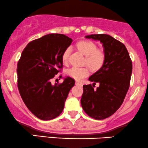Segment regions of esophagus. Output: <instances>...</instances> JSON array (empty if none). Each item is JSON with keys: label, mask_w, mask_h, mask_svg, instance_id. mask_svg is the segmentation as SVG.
Returning a JSON list of instances; mask_svg holds the SVG:
<instances>
[{"label": "esophagus", "mask_w": 148, "mask_h": 148, "mask_svg": "<svg viewBox=\"0 0 148 148\" xmlns=\"http://www.w3.org/2000/svg\"><path fill=\"white\" fill-rule=\"evenodd\" d=\"M76 85H80V86H82V85H83V84H82L81 83H80V82H79V81H76Z\"/></svg>", "instance_id": "34e87169"}]
</instances>
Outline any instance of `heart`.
<instances>
[{
  "label": "heart",
  "instance_id": "1",
  "mask_svg": "<svg viewBox=\"0 0 148 148\" xmlns=\"http://www.w3.org/2000/svg\"><path fill=\"white\" fill-rule=\"evenodd\" d=\"M77 48L83 54L86 56L85 63L92 70H99L103 66L105 62V54L101 49H98L96 44L91 41L83 40L78 42ZM72 51V48L67 47L62 54V60L64 63L68 62L69 55ZM90 71L88 67H73L67 71V74L76 81H81L88 76Z\"/></svg>",
  "mask_w": 148,
  "mask_h": 148
}]
</instances>
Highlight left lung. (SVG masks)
<instances>
[{
  "mask_svg": "<svg viewBox=\"0 0 148 148\" xmlns=\"http://www.w3.org/2000/svg\"><path fill=\"white\" fill-rule=\"evenodd\" d=\"M85 38L102 43L105 62L89 78L93 84L83 85L81 103L87 114L101 120L114 114L123 102L130 87L132 63L124 44L111 36L92 34ZM97 82L99 86L94 89Z\"/></svg>",
  "mask_w": 148,
  "mask_h": 148,
  "instance_id": "obj_1",
  "label": "left lung"
}]
</instances>
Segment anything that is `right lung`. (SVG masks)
I'll return each mask as SVG.
<instances>
[{"instance_id": "1", "label": "right lung", "mask_w": 148, "mask_h": 148, "mask_svg": "<svg viewBox=\"0 0 148 148\" xmlns=\"http://www.w3.org/2000/svg\"><path fill=\"white\" fill-rule=\"evenodd\" d=\"M72 42V38L60 34L43 36L27 44L18 62L21 97L29 111L41 120H51L60 114L75 84L69 76L60 84L51 83L63 67L62 54Z\"/></svg>"}]
</instances>
